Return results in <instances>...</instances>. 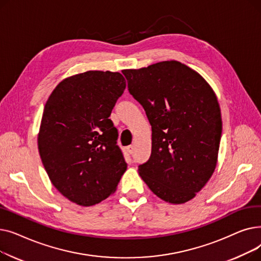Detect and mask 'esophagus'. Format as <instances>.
<instances>
[{
    "instance_id": "34e87169",
    "label": "esophagus",
    "mask_w": 261,
    "mask_h": 261,
    "mask_svg": "<svg viewBox=\"0 0 261 261\" xmlns=\"http://www.w3.org/2000/svg\"><path fill=\"white\" fill-rule=\"evenodd\" d=\"M133 149H134V146H133V145H130V146L127 147V151H128L130 154H132V153H133Z\"/></svg>"
}]
</instances>
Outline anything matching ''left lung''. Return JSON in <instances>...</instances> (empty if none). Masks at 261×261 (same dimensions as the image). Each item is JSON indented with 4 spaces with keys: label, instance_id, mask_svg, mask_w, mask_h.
Returning <instances> with one entry per match:
<instances>
[{
    "label": "left lung",
    "instance_id": "left-lung-1",
    "mask_svg": "<svg viewBox=\"0 0 261 261\" xmlns=\"http://www.w3.org/2000/svg\"><path fill=\"white\" fill-rule=\"evenodd\" d=\"M122 74L152 129L151 155L139 166L143 181L166 202L191 200L217 165L222 119L215 92L199 73L174 60Z\"/></svg>",
    "mask_w": 261,
    "mask_h": 261
}]
</instances>
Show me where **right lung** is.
Masks as SVG:
<instances>
[{
    "label": "right lung",
    "mask_w": 261,
    "mask_h": 261,
    "mask_svg": "<svg viewBox=\"0 0 261 261\" xmlns=\"http://www.w3.org/2000/svg\"><path fill=\"white\" fill-rule=\"evenodd\" d=\"M125 89L120 73L88 71L63 79L45 103L38 134L41 161L59 193L81 206L112 195L127 169L109 119Z\"/></svg>",
    "instance_id": "obj_1"
}]
</instances>
